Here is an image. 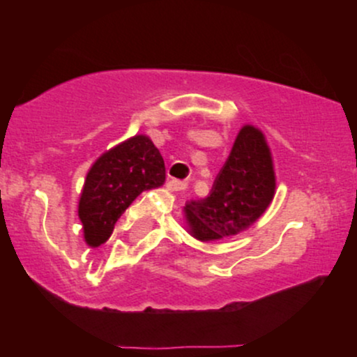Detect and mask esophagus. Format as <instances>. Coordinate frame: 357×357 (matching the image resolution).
Here are the masks:
<instances>
[{"instance_id":"esophagus-1","label":"esophagus","mask_w":357,"mask_h":357,"mask_svg":"<svg viewBox=\"0 0 357 357\" xmlns=\"http://www.w3.org/2000/svg\"><path fill=\"white\" fill-rule=\"evenodd\" d=\"M167 188L173 191H183L188 188V181H181V179H169V181H167Z\"/></svg>"}]
</instances>
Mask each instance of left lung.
Instances as JSON below:
<instances>
[{"label": "left lung", "mask_w": 357, "mask_h": 357, "mask_svg": "<svg viewBox=\"0 0 357 357\" xmlns=\"http://www.w3.org/2000/svg\"><path fill=\"white\" fill-rule=\"evenodd\" d=\"M275 195L272 154L261 130L241 127L227 162L206 198L186 203V221L196 240L238 235L264 215Z\"/></svg>", "instance_id": "1"}]
</instances>
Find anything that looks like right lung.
I'll use <instances>...</instances> for the list:
<instances>
[{"label":"right lung","instance_id":"add662e5","mask_svg":"<svg viewBox=\"0 0 357 357\" xmlns=\"http://www.w3.org/2000/svg\"><path fill=\"white\" fill-rule=\"evenodd\" d=\"M165 179V159L142 134L102 154L87 173L79 202L85 241L90 247L104 243L130 203L142 191L162 186Z\"/></svg>","mask_w":357,"mask_h":357}]
</instances>
